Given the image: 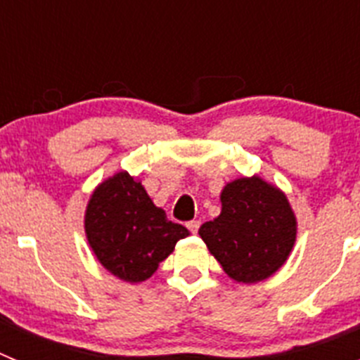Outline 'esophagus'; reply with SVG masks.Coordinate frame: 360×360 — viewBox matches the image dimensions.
<instances>
[{"instance_id":"esophagus-1","label":"esophagus","mask_w":360,"mask_h":360,"mask_svg":"<svg viewBox=\"0 0 360 360\" xmlns=\"http://www.w3.org/2000/svg\"><path fill=\"white\" fill-rule=\"evenodd\" d=\"M187 229H189V231L193 232V234H196V232H198V229H200V221H198V219H191L189 224H187Z\"/></svg>"}]
</instances>
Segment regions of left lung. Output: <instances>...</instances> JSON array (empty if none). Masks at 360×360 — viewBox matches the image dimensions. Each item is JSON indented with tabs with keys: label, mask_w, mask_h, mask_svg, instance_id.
I'll return each mask as SVG.
<instances>
[{
	"label": "left lung",
	"mask_w": 360,
	"mask_h": 360,
	"mask_svg": "<svg viewBox=\"0 0 360 360\" xmlns=\"http://www.w3.org/2000/svg\"><path fill=\"white\" fill-rule=\"evenodd\" d=\"M221 212L198 234L225 274L252 285L276 274L290 256L297 219L287 195L262 176H243L221 189Z\"/></svg>",
	"instance_id": "1"
}]
</instances>
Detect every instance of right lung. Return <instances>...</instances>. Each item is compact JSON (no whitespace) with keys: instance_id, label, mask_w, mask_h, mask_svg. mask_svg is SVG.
Instances as JSON below:
<instances>
[{"instance_id":"obj_1","label":"right lung","mask_w":360,"mask_h":360,"mask_svg":"<svg viewBox=\"0 0 360 360\" xmlns=\"http://www.w3.org/2000/svg\"><path fill=\"white\" fill-rule=\"evenodd\" d=\"M86 240L104 269L126 283H142L189 236L167 219L139 178L119 171L98 184L84 212Z\"/></svg>"}]
</instances>
